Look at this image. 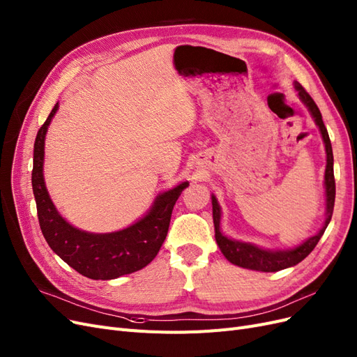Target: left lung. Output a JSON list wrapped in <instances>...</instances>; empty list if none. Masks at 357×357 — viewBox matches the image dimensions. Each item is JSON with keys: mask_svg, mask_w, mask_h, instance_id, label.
<instances>
[{"mask_svg": "<svg viewBox=\"0 0 357 357\" xmlns=\"http://www.w3.org/2000/svg\"><path fill=\"white\" fill-rule=\"evenodd\" d=\"M294 88L297 91V96L301 100V102L306 105L307 110L310 112L316 126L319 128L321 135L325 144V153H326V167H325V178H324V187H325V222L322 228L316 232L314 235L309 236L307 240L303 241L301 244L293 247V248H261L256 244L232 240L220 231V218L222 210L218 203V199L212 194V206H213V225H215V238L223 253L232 265H236L244 269H252L259 272H278L287 268L296 266L303 259H306L312 250L319 243L321 236L324 235L329 220L333 218L334 210V202H335V179H334V155H333V147L331 141H329L328 130L324 125L322 114L318 109V105L314 104L312 97L307 94L298 82H294Z\"/></svg>", "mask_w": 357, "mask_h": 357, "instance_id": "1", "label": "left lung"}]
</instances>
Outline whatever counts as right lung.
<instances>
[{
	"label": "right lung",
	"mask_w": 357,
	"mask_h": 357,
	"mask_svg": "<svg viewBox=\"0 0 357 357\" xmlns=\"http://www.w3.org/2000/svg\"><path fill=\"white\" fill-rule=\"evenodd\" d=\"M57 110L59 102L38 130L33 145L32 190L45 241L61 260L91 280H116L145 268L166 238L172 210L183 188L190 185L188 181L158 194L149 212L128 228L96 234L73 227L51 202L44 181L45 135Z\"/></svg>",
	"instance_id": "right-lung-1"
}]
</instances>
